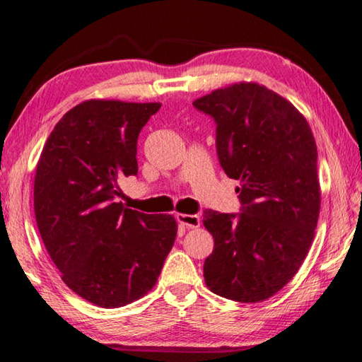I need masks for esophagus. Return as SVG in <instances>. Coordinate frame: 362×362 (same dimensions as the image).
I'll return each mask as SVG.
<instances>
[{
	"label": "esophagus",
	"instance_id": "34e87169",
	"mask_svg": "<svg viewBox=\"0 0 362 362\" xmlns=\"http://www.w3.org/2000/svg\"><path fill=\"white\" fill-rule=\"evenodd\" d=\"M177 220H179V223L188 226V228H198L201 225V218L194 214H177Z\"/></svg>",
	"mask_w": 362,
	"mask_h": 362
}]
</instances>
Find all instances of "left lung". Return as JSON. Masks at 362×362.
<instances>
[{
	"instance_id": "obj_1",
	"label": "left lung",
	"mask_w": 362,
	"mask_h": 362,
	"mask_svg": "<svg viewBox=\"0 0 362 362\" xmlns=\"http://www.w3.org/2000/svg\"><path fill=\"white\" fill-rule=\"evenodd\" d=\"M193 107L216 121L220 166L241 183V214L204 211L214 238L206 286L262 302L289 283L313 243L321 207L313 132L289 100L257 83L212 90Z\"/></svg>"
}]
</instances>
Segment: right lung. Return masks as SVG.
Returning <instances> with one entry per match:
<instances>
[{
  "mask_svg": "<svg viewBox=\"0 0 362 362\" xmlns=\"http://www.w3.org/2000/svg\"><path fill=\"white\" fill-rule=\"evenodd\" d=\"M161 103L86 100L66 112L41 151L33 204L41 240L62 281L88 302L119 308L156 284L174 246L173 216L118 201L137 175V139Z\"/></svg>",
  "mask_w": 362,
  "mask_h": 362,
  "instance_id": "1",
  "label": "right lung"
}]
</instances>
